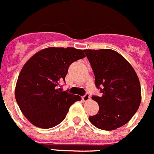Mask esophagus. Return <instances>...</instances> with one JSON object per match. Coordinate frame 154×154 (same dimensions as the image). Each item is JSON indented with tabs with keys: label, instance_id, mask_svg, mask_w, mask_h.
<instances>
[{
	"label": "esophagus",
	"instance_id": "esophagus-1",
	"mask_svg": "<svg viewBox=\"0 0 154 154\" xmlns=\"http://www.w3.org/2000/svg\"><path fill=\"white\" fill-rule=\"evenodd\" d=\"M82 99L83 101H88L90 99V96L89 95V94H86V95H84L83 97H82Z\"/></svg>",
	"mask_w": 154,
	"mask_h": 154
}]
</instances>
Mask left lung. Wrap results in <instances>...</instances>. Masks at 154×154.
Masks as SVG:
<instances>
[{"label":"left lung","instance_id":"left-lung-1","mask_svg":"<svg viewBox=\"0 0 154 154\" xmlns=\"http://www.w3.org/2000/svg\"><path fill=\"white\" fill-rule=\"evenodd\" d=\"M102 96H93L99 104L97 115L89 117L93 125L111 131L120 128L136 114L141 103V86L134 68L111 49L83 50Z\"/></svg>","mask_w":154,"mask_h":154}]
</instances>
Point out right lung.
<instances>
[{
  "mask_svg": "<svg viewBox=\"0 0 154 154\" xmlns=\"http://www.w3.org/2000/svg\"><path fill=\"white\" fill-rule=\"evenodd\" d=\"M86 57L74 47H48L29 60L21 70L14 94L21 111L33 125L51 128L60 124L79 95L61 91L68 67Z\"/></svg>",
  "mask_w": 154,
  "mask_h": 154,
  "instance_id": "right-lung-1",
  "label": "right lung"
}]
</instances>
